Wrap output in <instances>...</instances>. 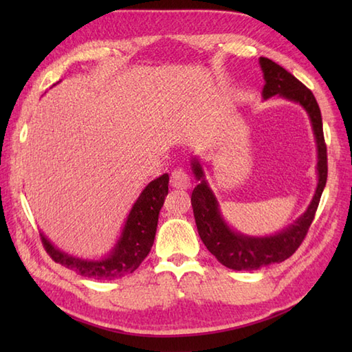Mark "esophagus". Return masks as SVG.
<instances>
[{"mask_svg":"<svg viewBox=\"0 0 352 352\" xmlns=\"http://www.w3.org/2000/svg\"><path fill=\"white\" fill-rule=\"evenodd\" d=\"M170 186L177 189H188L190 186V177L184 168H175L170 172Z\"/></svg>","mask_w":352,"mask_h":352,"instance_id":"34e87169","label":"esophagus"}]
</instances>
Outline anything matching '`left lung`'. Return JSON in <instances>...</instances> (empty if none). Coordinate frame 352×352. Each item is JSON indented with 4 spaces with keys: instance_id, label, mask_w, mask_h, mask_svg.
Segmentation results:
<instances>
[{
    "instance_id": "1",
    "label": "left lung",
    "mask_w": 352,
    "mask_h": 352,
    "mask_svg": "<svg viewBox=\"0 0 352 352\" xmlns=\"http://www.w3.org/2000/svg\"><path fill=\"white\" fill-rule=\"evenodd\" d=\"M260 66L265 74L266 85L263 87V98H271L274 95H281L284 98L300 102L307 110L311 119L313 131L318 144V172L319 183L310 207L300 219L281 233L269 237H248L237 234L221 218L216 198L208 189L203 178V170L199 164L193 163V170L199 184L192 192V207L195 216L197 228L201 241L204 242L207 250L218 258L219 263L234 271H256L272 263H280L294 254L309 233L313 219L318 210L320 195H322L327 175V144L322 130V116L315 95L307 86H304L295 76H292L278 63L272 62L267 57H260Z\"/></svg>"
}]
</instances>
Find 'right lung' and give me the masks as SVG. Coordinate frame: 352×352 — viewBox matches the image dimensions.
I'll return each instance as SVG.
<instances>
[{
	"label": "right lung",
	"instance_id": "obj_1",
	"mask_svg": "<svg viewBox=\"0 0 352 352\" xmlns=\"http://www.w3.org/2000/svg\"><path fill=\"white\" fill-rule=\"evenodd\" d=\"M168 184L169 175L163 174L149 183L145 190L140 193V197L131 208L129 219H126L122 236L109 258L87 261L71 257L68 254L56 250L45 236L41 234L45 251L50 254V257L56 263H60L78 275L87 276V278L115 280L126 274H133L151 251L159 212L164 203V197L168 195Z\"/></svg>",
	"mask_w": 352,
	"mask_h": 352
}]
</instances>
